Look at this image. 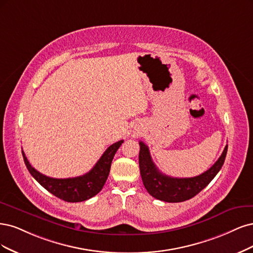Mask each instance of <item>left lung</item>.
I'll use <instances>...</instances> for the list:
<instances>
[{"mask_svg": "<svg viewBox=\"0 0 253 253\" xmlns=\"http://www.w3.org/2000/svg\"><path fill=\"white\" fill-rule=\"evenodd\" d=\"M228 145L222 156L205 172L193 177H171L163 174L152 162L148 146L140 142L138 164L142 181L150 195L168 203L184 202L201 192L221 170L227 154Z\"/></svg>", "mask_w": 253, "mask_h": 253, "instance_id": "left-lung-1", "label": "left lung"}]
</instances>
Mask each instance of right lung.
Returning a JSON list of instances; mask_svg holds the SVG:
<instances>
[{
    "mask_svg": "<svg viewBox=\"0 0 253 253\" xmlns=\"http://www.w3.org/2000/svg\"><path fill=\"white\" fill-rule=\"evenodd\" d=\"M123 142L122 140L109 146L89 172L68 178H53L40 173L29 164L25 153L23 151L22 153L28 171L40 185H42L47 191L56 198L70 203H77L91 199L102 190L108 177L113 157Z\"/></svg>",
    "mask_w": 253,
    "mask_h": 253,
    "instance_id": "obj_1",
    "label": "right lung"
}]
</instances>
